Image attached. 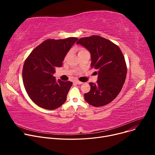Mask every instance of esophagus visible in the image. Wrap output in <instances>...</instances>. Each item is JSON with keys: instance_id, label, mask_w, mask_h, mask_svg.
<instances>
[{"instance_id": "1", "label": "esophagus", "mask_w": 155, "mask_h": 155, "mask_svg": "<svg viewBox=\"0 0 155 155\" xmlns=\"http://www.w3.org/2000/svg\"><path fill=\"white\" fill-rule=\"evenodd\" d=\"M75 83L76 84H82V83H83V82L80 81H78V80L75 81Z\"/></svg>"}]
</instances>
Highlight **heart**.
<instances>
[{
	"label": "heart",
	"instance_id": "b5f03b06",
	"mask_svg": "<svg viewBox=\"0 0 155 155\" xmlns=\"http://www.w3.org/2000/svg\"><path fill=\"white\" fill-rule=\"evenodd\" d=\"M86 51V50L84 48H79V53H81V52H83V51ZM69 55V53H68V54H67V56H66L65 58H67Z\"/></svg>",
	"mask_w": 155,
	"mask_h": 155
}]
</instances>
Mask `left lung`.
I'll use <instances>...</instances> for the list:
<instances>
[{
    "mask_svg": "<svg viewBox=\"0 0 155 155\" xmlns=\"http://www.w3.org/2000/svg\"><path fill=\"white\" fill-rule=\"evenodd\" d=\"M91 54V67L98 74L96 83L90 82L91 90L84 94L85 101L94 107L105 105L114 101L124 83L127 67L120 48L98 35L83 37L77 42Z\"/></svg>",
    "mask_w": 155,
    "mask_h": 155,
    "instance_id": "8db88e82",
    "label": "left lung"
}]
</instances>
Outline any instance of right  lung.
Returning <instances> with one entry per match:
<instances>
[{"mask_svg":"<svg viewBox=\"0 0 155 155\" xmlns=\"http://www.w3.org/2000/svg\"><path fill=\"white\" fill-rule=\"evenodd\" d=\"M78 40L48 39L37 47L26 59L23 69L25 90L38 106L54 110L67 99L72 82L56 81L53 76L56 68H61L69 50Z\"/></svg>","mask_w":155,"mask_h":155,"instance_id":"add662e5","label":"right lung"}]
</instances>
